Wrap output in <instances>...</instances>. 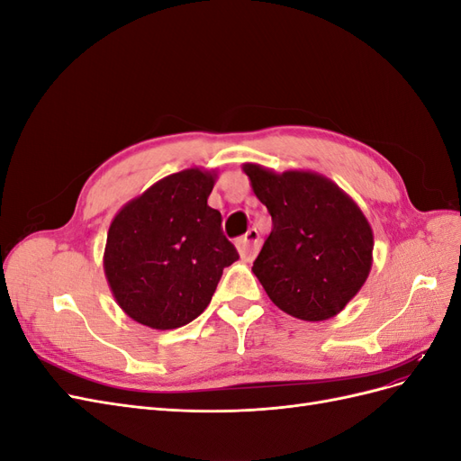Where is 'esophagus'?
Listing matches in <instances>:
<instances>
[{
	"instance_id": "34e87169",
	"label": "esophagus",
	"mask_w": 461,
	"mask_h": 461,
	"mask_svg": "<svg viewBox=\"0 0 461 461\" xmlns=\"http://www.w3.org/2000/svg\"><path fill=\"white\" fill-rule=\"evenodd\" d=\"M236 246H239V252H240L242 259L252 261L258 256L259 248H261V236H259V232L256 229H249L242 236V239L236 242Z\"/></svg>"
}]
</instances>
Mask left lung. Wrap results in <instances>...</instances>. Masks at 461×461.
I'll return each instance as SVG.
<instances>
[{"label": "left lung", "instance_id": "1", "mask_svg": "<svg viewBox=\"0 0 461 461\" xmlns=\"http://www.w3.org/2000/svg\"><path fill=\"white\" fill-rule=\"evenodd\" d=\"M242 169L273 219L252 267L271 302L303 321L340 313L371 271L373 230L366 215L323 175H278L256 163Z\"/></svg>", "mask_w": 461, "mask_h": 461}]
</instances>
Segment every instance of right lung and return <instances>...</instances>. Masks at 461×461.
<instances>
[{"label": "right lung", "mask_w": 461, "mask_h": 461, "mask_svg": "<svg viewBox=\"0 0 461 461\" xmlns=\"http://www.w3.org/2000/svg\"><path fill=\"white\" fill-rule=\"evenodd\" d=\"M217 175L194 167L161 178L111 221L104 269L111 292L136 323L188 325L212 302L222 269L239 252L207 205Z\"/></svg>", "instance_id": "obj_1"}]
</instances>
